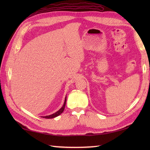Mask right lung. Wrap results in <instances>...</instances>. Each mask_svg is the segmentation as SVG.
<instances>
[{"label": "right lung", "mask_w": 150, "mask_h": 150, "mask_svg": "<svg viewBox=\"0 0 150 150\" xmlns=\"http://www.w3.org/2000/svg\"><path fill=\"white\" fill-rule=\"evenodd\" d=\"M66 97L65 98V101H64V105L62 106V107L60 108V109L58 111H57L56 113H53L52 115H47V116H44V117H42L43 118H45V119H53V118H55L57 116H59V115L61 114L64 110V108H65V106H66Z\"/></svg>", "instance_id": "1"}]
</instances>
